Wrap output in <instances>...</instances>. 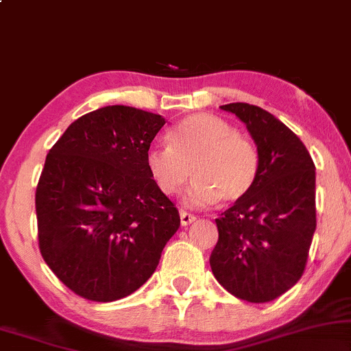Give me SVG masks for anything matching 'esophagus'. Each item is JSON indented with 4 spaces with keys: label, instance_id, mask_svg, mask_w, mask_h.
Listing matches in <instances>:
<instances>
[{
    "label": "esophagus",
    "instance_id": "esophagus-1",
    "mask_svg": "<svg viewBox=\"0 0 351 351\" xmlns=\"http://www.w3.org/2000/svg\"><path fill=\"white\" fill-rule=\"evenodd\" d=\"M180 221H181V226L186 227V226H189V223H193L194 221H196V217H194L193 214L186 213V210H180Z\"/></svg>",
    "mask_w": 351,
    "mask_h": 351
}]
</instances>
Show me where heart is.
Here are the masks:
<instances>
[{
	"label": "heart",
	"instance_id": "heart-1",
	"mask_svg": "<svg viewBox=\"0 0 351 351\" xmlns=\"http://www.w3.org/2000/svg\"><path fill=\"white\" fill-rule=\"evenodd\" d=\"M167 138L168 147L152 145L145 155L147 171L167 196L178 193L191 175L196 180L184 194L189 206H209L219 199L235 202L255 184L258 152L222 117L191 114Z\"/></svg>",
	"mask_w": 351,
	"mask_h": 351
}]
</instances>
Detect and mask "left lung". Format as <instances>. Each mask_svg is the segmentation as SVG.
<instances>
[{
    "instance_id": "left-lung-1",
    "label": "left lung",
    "mask_w": 351,
    "mask_h": 351,
    "mask_svg": "<svg viewBox=\"0 0 351 351\" xmlns=\"http://www.w3.org/2000/svg\"><path fill=\"white\" fill-rule=\"evenodd\" d=\"M250 132L260 157L255 184L216 219V280L248 302L280 298L301 280L315 232V167L301 138L265 109L223 104Z\"/></svg>"
}]
</instances>
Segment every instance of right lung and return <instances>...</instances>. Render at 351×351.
<instances>
[{"instance_id":"obj_1","label":"right lung","mask_w":351,"mask_h":351,"mask_svg":"<svg viewBox=\"0 0 351 351\" xmlns=\"http://www.w3.org/2000/svg\"><path fill=\"white\" fill-rule=\"evenodd\" d=\"M165 117L130 106L84 114L45 158L36 191L42 258L66 288L111 302L157 269L180 227L145 167Z\"/></svg>"}]
</instances>
